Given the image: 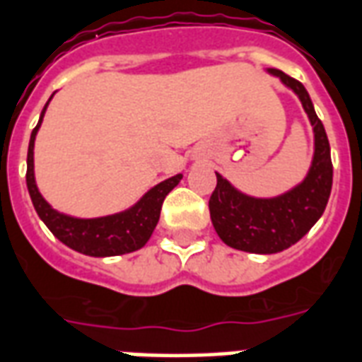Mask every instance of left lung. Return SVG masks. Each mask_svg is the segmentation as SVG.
<instances>
[{"mask_svg": "<svg viewBox=\"0 0 362 362\" xmlns=\"http://www.w3.org/2000/svg\"><path fill=\"white\" fill-rule=\"evenodd\" d=\"M267 74L279 77L302 102L313 127V159L303 180L275 197L247 195L216 173L209 201L212 226L228 247L255 255H275L300 241L322 216L332 189L330 144L308 90L281 70L267 68Z\"/></svg>", "mask_w": 362, "mask_h": 362, "instance_id": "obj_1", "label": "left lung"}]
</instances>
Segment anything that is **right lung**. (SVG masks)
<instances>
[{"label": "right lung", "mask_w": 362, "mask_h": 362, "mask_svg": "<svg viewBox=\"0 0 362 362\" xmlns=\"http://www.w3.org/2000/svg\"><path fill=\"white\" fill-rule=\"evenodd\" d=\"M51 98H49V102H51ZM49 102L43 107L40 121L32 131L30 144H28L26 186L37 216L43 220V224L51 230L52 235L57 237L60 243H64L66 247H70L71 250L81 252V255L106 258V256L129 255V252L142 248L156 230L157 222H159L163 201L169 195L170 189L178 186L182 175L170 176L167 180L159 182L157 186L148 189L134 205L125 209V211L115 212V214H107V216L77 218L52 209L45 201V197L41 195L40 187L35 184L34 173L35 136H37V131L43 123V115H45Z\"/></svg>", "instance_id": "right-lung-1"}]
</instances>
